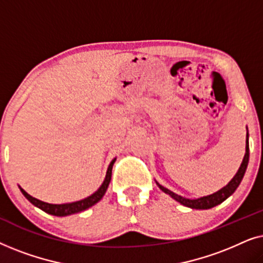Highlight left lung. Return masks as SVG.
I'll use <instances>...</instances> for the list:
<instances>
[{"label":"left lung","mask_w":263,"mask_h":263,"mask_svg":"<svg viewBox=\"0 0 263 263\" xmlns=\"http://www.w3.org/2000/svg\"><path fill=\"white\" fill-rule=\"evenodd\" d=\"M248 163H249V145H248V133H247L246 156H244V158H243V161H242V164H240V167L238 168V171H237L235 177L231 179V182H230L226 186H224V188L219 190V192L212 194V195L200 197V199L192 200V199H185V197H183L181 195H177V194L171 192V190L164 188V186L160 185L159 183H157V184L161 190H163L164 193L168 194L172 199H175L176 201H178L179 203L184 204V206H186V207L193 208V210H210V208L217 206V204H219V203H221L222 201H225L229 196H231L232 194L235 193V190L238 188L240 182H242L244 174H246Z\"/></svg>","instance_id":"obj_1"}]
</instances>
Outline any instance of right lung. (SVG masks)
<instances>
[{
	"instance_id": "1",
	"label": "right lung",
	"mask_w": 263,
	"mask_h": 263,
	"mask_svg": "<svg viewBox=\"0 0 263 263\" xmlns=\"http://www.w3.org/2000/svg\"><path fill=\"white\" fill-rule=\"evenodd\" d=\"M115 161H116V159H114L110 163L109 168H107V172H106V176H105V179H104L103 184L100 185V188L97 190L95 194H92L91 196L86 197V199H84V200L77 201V202L63 203V204L46 203L38 199H34V197H32L31 195H28V194L25 192L24 189L20 188V190H21V193L24 194V196L26 197V199L30 201L32 204H34L35 207L41 208L42 211L46 212V213L56 215V217H66V215H70V214L78 213V212L87 210V208L93 206V204H96L100 199H102V197L104 196V194H105V192H106L107 186H109L110 181H111V174H112V166H114Z\"/></svg>"
}]
</instances>
